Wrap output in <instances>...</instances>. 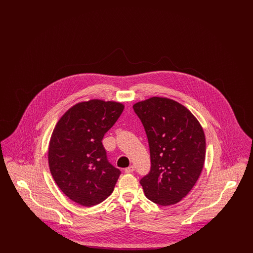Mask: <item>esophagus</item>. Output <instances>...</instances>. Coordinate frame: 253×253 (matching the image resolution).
Returning a JSON list of instances; mask_svg holds the SVG:
<instances>
[{"instance_id":"34e87169","label":"esophagus","mask_w":253,"mask_h":253,"mask_svg":"<svg viewBox=\"0 0 253 253\" xmlns=\"http://www.w3.org/2000/svg\"><path fill=\"white\" fill-rule=\"evenodd\" d=\"M133 170H134V167L133 166H130V167L125 169V172L126 173H131Z\"/></svg>"}]
</instances>
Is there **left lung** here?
Masks as SVG:
<instances>
[{"label":"left lung","instance_id":"left-lung-1","mask_svg":"<svg viewBox=\"0 0 253 253\" xmlns=\"http://www.w3.org/2000/svg\"><path fill=\"white\" fill-rule=\"evenodd\" d=\"M144 126L151 170L140 184L148 199L176 204L191 192L204 166L206 138L197 119L179 102L153 96L132 105Z\"/></svg>","mask_w":253,"mask_h":253}]
</instances>
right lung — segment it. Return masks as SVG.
Masks as SVG:
<instances>
[{"label":"right lung","mask_w":253,"mask_h":253,"mask_svg":"<svg viewBox=\"0 0 253 253\" xmlns=\"http://www.w3.org/2000/svg\"><path fill=\"white\" fill-rule=\"evenodd\" d=\"M123 109L121 102L90 99L75 104L57 122L49 142V169L74 202L92 207L113 193L121 170L109 163L101 140Z\"/></svg>","instance_id":"1"}]
</instances>
